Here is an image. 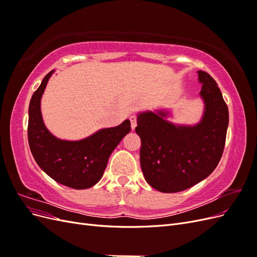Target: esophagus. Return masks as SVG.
I'll list each match as a JSON object with an SVG mask.
<instances>
[{
  "label": "esophagus",
  "instance_id": "esophagus-1",
  "mask_svg": "<svg viewBox=\"0 0 257 257\" xmlns=\"http://www.w3.org/2000/svg\"><path fill=\"white\" fill-rule=\"evenodd\" d=\"M130 120H131L132 130H135V127L137 126V116L136 115H131Z\"/></svg>",
  "mask_w": 257,
  "mask_h": 257
}]
</instances>
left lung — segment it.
Masks as SVG:
<instances>
[{
    "label": "left lung",
    "instance_id": "left-lung-1",
    "mask_svg": "<svg viewBox=\"0 0 257 257\" xmlns=\"http://www.w3.org/2000/svg\"><path fill=\"white\" fill-rule=\"evenodd\" d=\"M203 119L194 126L168 122L165 111L137 116L142 139L141 166L147 182L163 193L181 192L206 179L222 158L228 126V108L221 90L208 73L198 71Z\"/></svg>",
    "mask_w": 257,
    "mask_h": 257
}]
</instances>
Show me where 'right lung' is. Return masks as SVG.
<instances>
[{
    "label": "right lung",
    "mask_w": 257,
    "mask_h": 257,
    "mask_svg": "<svg viewBox=\"0 0 257 257\" xmlns=\"http://www.w3.org/2000/svg\"><path fill=\"white\" fill-rule=\"evenodd\" d=\"M53 71L45 76L29 106L28 139L37 165L54 181L76 190L89 189L102 178L111 152L131 131V122L99 130L77 142L62 141L46 128L41 98Z\"/></svg>",
    "instance_id": "1"
}]
</instances>
